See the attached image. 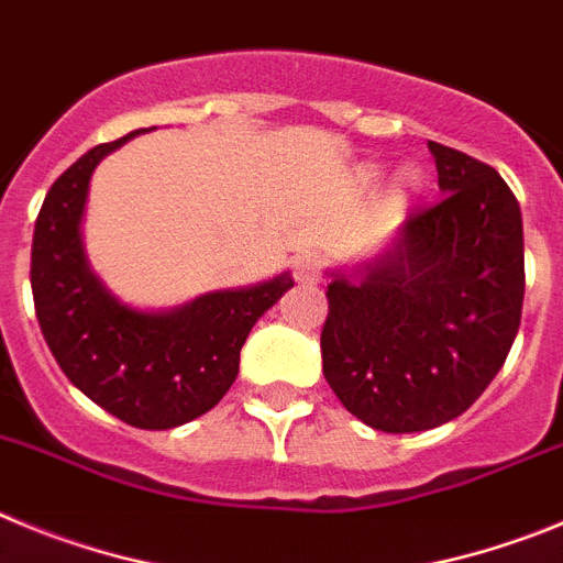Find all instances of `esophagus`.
<instances>
[{
	"label": "esophagus",
	"mask_w": 563,
	"mask_h": 563,
	"mask_svg": "<svg viewBox=\"0 0 563 563\" xmlns=\"http://www.w3.org/2000/svg\"><path fill=\"white\" fill-rule=\"evenodd\" d=\"M294 275H297L300 283H319V277H322V261H319L317 252H306V255L297 257Z\"/></svg>",
	"instance_id": "esophagus-1"
}]
</instances>
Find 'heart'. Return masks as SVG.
Here are the masks:
<instances>
[{
	"mask_svg": "<svg viewBox=\"0 0 563 563\" xmlns=\"http://www.w3.org/2000/svg\"><path fill=\"white\" fill-rule=\"evenodd\" d=\"M364 179L378 181L382 179V168H378V165H367V168H364ZM420 187H423V174H420V168H415V165H404L393 179V201L404 205V201L412 199V196L418 194Z\"/></svg>",
	"mask_w": 563,
	"mask_h": 563,
	"instance_id": "1",
	"label": "heart"
}]
</instances>
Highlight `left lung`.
I'll return each instance as SVG.
<instances>
[{
    "instance_id": "left-lung-1",
    "label": "left lung",
    "mask_w": 563,
    "mask_h": 563,
    "mask_svg": "<svg viewBox=\"0 0 563 563\" xmlns=\"http://www.w3.org/2000/svg\"><path fill=\"white\" fill-rule=\"evenodd\" d=\"M443 199L378 255L328 269L322 373L378 432L463 415L503 369L525 300L521 210L490 165L429 143Z\"/></svg>"
}]
</instances>
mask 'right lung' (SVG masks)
Instances as JSON below:
<instances>
[{"label":"right lung","instance_id":"add662e5","mask_svg":"<svg viewBox=\"0 0 563 563\" xmlns=\"http://www.w3.org/2000/svg\"><path fill=\"white\" fill-rule=\"evenodd\" d=\"M136 134L95 145L49 187L35 219L30 286L49 351L86 398L129 427L174 429L224 398L252 325L294 280L283 272L162 311L120 300L86 257L84 212L95 168Z\"/></svg>","mask_w":563,"mask_h":563}]
</instances>
